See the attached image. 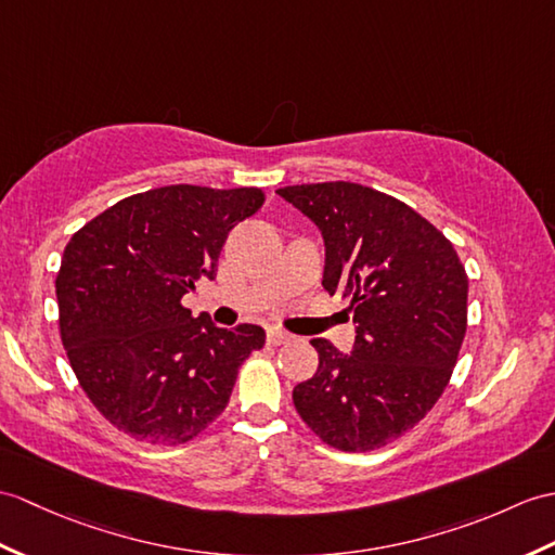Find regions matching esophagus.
Masks as SVG:
<instances>
[{
	"instance_id": "esophagus-1",
	"label": "esophagus",
	"mask_w": 555,
	"mask_h": 555,
	"mask_svg": "<svg viewBox=\"0 0 555 555\" xmlns=\"http://www.w3.org/2000/svg\"><path fill=\"white\" fill-rule=\"evenodd\" d=\"M291 340V336H288V333L286 331H279V328H269L267 331V343L269 345H283V343H288Z\"/></svg>"
}]
</instances>
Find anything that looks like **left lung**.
Segmentation results:
<instances>
[{
    "instance_id": "1",
    "label": "left lung",
    "mask_w": 555,
    "mask_h": 555,
    "mask_svg": "<svg viewBox=\"0 0 555 555\" xmlns=\"http://www.w3.org/2000/svg\"><path fill=\"white\" fill-rule=\"evenodd\" d=\"M321 229L324 286L354 312L352 354L314 338L319 369L295 385L307 428L340 452L402 437L452 378L468 326V276L440 229L406 203L352 182L276 191Z\"/></svg>"
}]
</instances>
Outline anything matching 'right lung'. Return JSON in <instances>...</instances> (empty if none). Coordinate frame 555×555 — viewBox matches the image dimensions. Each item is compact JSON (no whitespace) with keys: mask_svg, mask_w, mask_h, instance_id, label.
I'll use <instances>...</instances> for the list:
<instances>
[{"mask_svg":"<svg viewBox=\"0 0 555 555\" xmlns=\"http://www.w3.org/2000/svg\"><path fill=\"white\" fill-rule=\"evenodd\" d=\"M257 186L134 193L75 231L56 274L59 328L80 388L139 442L184 444L229 404L262 350L253 324L217 328L182 305L215 279L229 231L262 208Z\"/></svg>","mask_w":555,"mask_h":555,"instance_id":"obj_1","label":"right lung"}]
</instances>
